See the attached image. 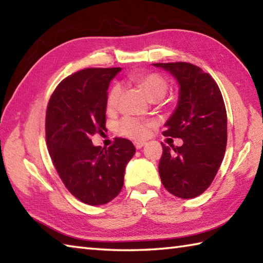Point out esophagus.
<instances>
[{
  "instance_id": "obj_1",
  "label": "esophagus",
  "mask_w": 263,
  "mask_h": 263,
  "mask_svg": "<svg viewBox=\"0 0 263 263\" xmlns=\"http://www.w3.org/2000/svg\"><path fill=\"white\" fill-rule=\"evenodd\" d=\"M145 145H146V142H145V141H135V146H136V148H137V149H140V148H142V147H144Z\"/></svg>"
}]
</instances>
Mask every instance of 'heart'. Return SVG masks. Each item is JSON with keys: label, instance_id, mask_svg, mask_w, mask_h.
Wrapping results in <instances>:
<instances>
[{"label": "heart", "instance_id": "obj_1", "mask_svg": "<svg viewBox=\"0 0 263 263\" xmlns=\"http://www.w3.org/2000/svg\"><path fill=\"white\" fill-rule=\"evenodd\" d=\"M131 80L152 102L163 99L168 91V82L158 74H138L133 75ZM119 95H121V87L118 84H115L110 88L108 96H106V108L108 110H114L117 106ZM151 127H152L151 123L137 121V119L131 117L123 118L117 124L118 132L122 133L123 136L132 138V139H144L149 135Z\"/></svg>", "mask_w": 263, "mask_h": 263}]
</instances>
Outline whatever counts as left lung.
Masks as SVG:
<instances>
[{
  "instance_id": "8db88e82",
  "label": "left lung",
  "mask_w": 263,
  "mask_h": 263,
  "mask_svg": "<svg viewBox=\"0 0 263 263\" xmlns=\"http://www.w3.org/2000/svg\"><path fill=\"white\" fill-rule=\"evenodd\" d=\"M179 84V100L164 124V136L180 138V147L162 144L159 163L164 188L180 198H194L215 179L228 141V116L221 92L210 75L188 62L153 64Z\"/></svg>"
}]
</instances>
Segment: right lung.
Segmentation results:
<instances>
[{
	"label": "right lung",
	"instance_id": "1",
	"mask_svg": "<svg viewBox=\"0 0 263 263\" xmlns=\"http://www.w3.org/2000/svg\"><path fill=\"white\" fill-rule=\"evenodd\" d=\"M121 68H86L59 83L46 111V142L58 174L70 194L89 205H103L123 188L132 142L117 138L108 149L91 136L105 130L109 84Z\"/></svg>",
	"mask_w": 263,
	"mask_h": 263
}]
</instances>
